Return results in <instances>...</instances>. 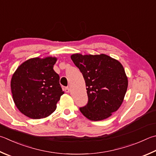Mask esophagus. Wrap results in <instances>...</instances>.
<instances>
[{
	"label": "esophagus",
	"mask_w": 156,
	"mask_h": 156,
	"mask_svg": "<svg viewBox=\"0 0 156 156\" xmlns=\"http://www.w3.org/2000/svg\"><path fill=\"white\" fill-rule=\"evenodd\" d=\"M65 91H66V93H69L70 89L69 87H66L65 88Z\"/></svg>",
	"instance_id": "34e87169"
}]
</instances>
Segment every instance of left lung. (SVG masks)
<instances>
[{
	"instance_id": "obj_1",
	"label": "left lung",
	"mask_w": 156,
	"mask_h": 156,
	"mask_svg": "<svg viewBox=\"0 0 156 156\" xmlns=\"http://www.w3.org/2000/svg\"><path fill=\"white\" fill-rule=\"evenodd\" d=\"M71 58L83 73L89 101L80 110L88 119H106L122 104L128 86L119 61L104 54H73Z\"/></svg>"
}]
</instances>
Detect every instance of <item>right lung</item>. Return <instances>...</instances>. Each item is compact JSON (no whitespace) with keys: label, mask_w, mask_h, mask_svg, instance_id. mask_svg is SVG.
<instances>
[{"label":"right lung","mask_w":156,"mask_h":156,"mask_svg":"<svg viewBox=\"0 0 156 156\" xmlns=\"http://www.w3.org/2000/svg\"><path fill=\"white\" fill-rule=\"evenodd\" d=\"M55 56L35 57L22 63L13 73L11 89L13 101L22 114L33 119L48 117L64 94L59 76L53 69Z\"/></svg>","instance_id":"1"}]
</instances>
